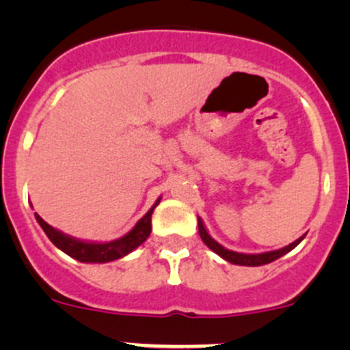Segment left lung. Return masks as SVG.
<instances>
[{
	"label": "left lung",
	"mask_w": 350,
	"mask_h": 350,
	"mask_svg": "<svg viewBox=\"0 0 350 350\" xmlns=\"http://www.w3.org/2000/svg\"><path fill=\"white\" fill-rule=\"evenodd\" d=\"M198 230H200L201 241L206 243V247H210L215 254H218L221 259H225L227 262H230V264H237V266H250V267L264 266V264H269V262H273V260L280 259V257H283L284 254H288L289 250L295 249V247L298 245V243L301 242L306 235V234L301 235L298 241L289 243V245L283 247V249L269 250V252H260V254H243V252H235V250L227 249V247H224L221 243H218L217 241H215V239L208 234L206 227H204L203 220H201L200 217H198Z\"/></svg>",
	"instance_id": "left-lung-1"
}]
</instances>
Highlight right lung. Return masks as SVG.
Segmentation results:
<instances>
[{
  "instance_id": "right-lung-1",
  "label": "right lung",
  "mask_w": 350,
  "mask_h": 350,
  "mask_svg": "<svg viewBox=\"0 0 350 350\" xmlns=\"http://www.w3.org/2000/svg\"><path fill=\"white\" fill-rule=\"evenodd\" d=\"M161 198L154 203V206L140 218L135 224V227L125 234L123 237L115 239L111 242H88L81 241V239L70 237V235L64 234V232L57 230V228L51 227L40 215L35 213L38 225L42 227V230L45 232L51 242L54 243L57 249H61L62 252H66L67 256H70L72 259L79 260V262H90V264H103V262H111V260L122 259L126 254H130L132 250H135L137 247L142 245L147 241V237L150 235L152 230V224H150V218H152L154 208L157 206Z\"/></svg>"
}]
</instances>
